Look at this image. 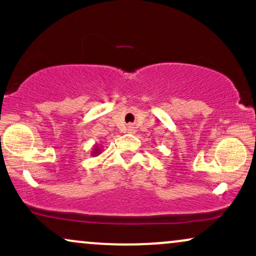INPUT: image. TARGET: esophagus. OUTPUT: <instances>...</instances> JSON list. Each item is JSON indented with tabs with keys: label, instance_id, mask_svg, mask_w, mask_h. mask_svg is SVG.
<instances>
[{
	"label": "esophagus",
	"instance_id": "34e87169",
	"mask_svg": "<svg viewBox=\"0 0 256 256\" xmlns=\"http://www.w3.org/2000/svg\"><path fill=\"white\" fill-rule=\"evenodd\" d=\"M126 130H128V134H134V126H132V125H128V128H126Z\"/></svg>",
	"mask_w": 256,
	"mask_h": 256
}]
</instances>
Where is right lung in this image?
<instances>
[{
    "mask_svg": "<svg viewBox=\"0 0 256 256\" xmlns=\"http://www.w3.org/2000/svg\"><path fill=\"white\" fill-rule=\"evenodd\" d=\"M101 152H102L101 146L95 144V146H94V148H92V152H91V155H92V156H98V155L101 154Z\"/></svg>",
    "mask_w": 256,
    "mask_h": 256,
    "instance_id": "add662e5",
    "label": "right lung"
}]
</instances>
